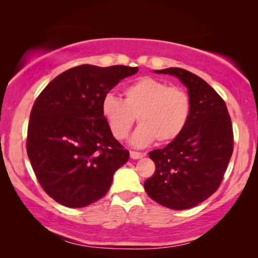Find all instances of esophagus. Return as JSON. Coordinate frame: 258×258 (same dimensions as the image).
<instances>
[{
	"mask_svg": "<svg viewBox=\"0 0 258 258\" xmlns=\"http://www.w3.org/2000/svg\"><path fill=\"white\" fill-rule=\"evenodd\" d=\"M130 155L132 159H139V158H142L146 154H142V152H138V151H131Z\"/></svg>",
	"mask_w": 258,
	"mask_h": 258,
	"instance_id": "obj_1",
	"label": "esophagus"
}]
</instances>
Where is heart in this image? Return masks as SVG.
Here are the masks:
<instances>
[{
	"label": "heart",
	"instance_id": "b5f03b06",
	"mask_svg": "<svg viewBox=\"0 0 258 258\" xmlns=\"http://www.w3.org/2000/svg\"><path fill=\"white\" fill-rule=\"evenodd\" d=\"M124 100L106 94L101 112L113 137L123 140L133 127L135 116L140 124L132 142L138 147L168 143L185 130L191 113L189 94L181 87L168 86L154 77H141L124 90Z\"/></svg>",
	"mask_w": 258,
	"mask_h": 258
}]
</instances>
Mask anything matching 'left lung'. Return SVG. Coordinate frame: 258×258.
<instances>
[{
	"label": "left lung",
	"mask_w": 258,
	"mask_h": 258,
	"mask_svg": "<svg viewBox=\"0 0 258 258\" xmlns=\"http://www.w3.org/2000/svg\"><path fill=\"white\" fill-rule=\"evenodd\" d=\"M187 87L191 113L185 130L163 149L149 152L156 171L145 182L151 199L183 211L203 203L221 185L233 152V130L224 100L203 78L182 68L155 71Z\"/></svg>",
	"instance_id": "1"
}]
</instances>
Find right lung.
<instances>
[{
  "label": "right lung",
  "instance_id": "right-lung-1",
  "mask_svg": "<svg viewBox=\"0 0 258 258\" xmlns=\"http://www.w3.org/2000/svg\"><path fill=\"white\" fill-rule=\"evenodd\" d=\"M138 67L81 64L42 91L30 111L27 155L47 195L66 207H85L107 194L112 176L130 158L113 138L101 101Z\"/></svg>",
  "mask_w": 258,
  "mask_h": 258
}]
</instances>
